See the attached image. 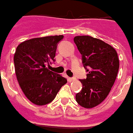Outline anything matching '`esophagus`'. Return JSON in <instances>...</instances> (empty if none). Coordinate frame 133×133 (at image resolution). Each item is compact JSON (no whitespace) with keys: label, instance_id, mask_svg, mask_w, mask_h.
<instances>
[{"label":"esophagus","instance_id":"1","mask_svg":"<svg viewBox=\"0 0 133 133\" xmlns=\"http://www.w3.org/2000/svg\"><path fill=\"white\" fill-rule=\"evenodd\" d=\"M75 80H76L75 77H68V81L69 82H73V81H75Z\"/></svg>","mask_w":133,"mask_h":133}]
</instances>
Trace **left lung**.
Segmentation results:
<instances>
[{"mask_svg": "<svg viewBox=\"0 0 133 133\" xmlns=\"http://www.w3.org/2000/svg\"><path fill=\"white\" fill-rule=\"evenodd\" d=\"M74 41L88 72L86 79H80L82 89L76 94V100L83 108H94L106 98L116 81L119 68L118 54L109 44L90 36H76Z\"/></svg>", "mask_w": 133, "mask_h": 133, "instance_id": "left-lung-1", "label": "left lung"}]
</instances>
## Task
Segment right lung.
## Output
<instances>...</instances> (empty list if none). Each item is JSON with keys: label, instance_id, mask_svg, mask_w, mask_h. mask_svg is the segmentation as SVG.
<instances>
[{"label": "right lung", "instance_id": "1", "mask_svg": "<svg viewBox=\"0 0 133 133\" xmlns=\"http://www.w3.org/2000/svg\"><path fill=\"white\" fill-rule=\"evenodd\" d=\"M63 35L25 40L17 47L14 56L17 79L27 98L37 105L51 102L67 79L48 70L55 61L58 43Z\"/></svg>", "mask_w": 133, "mask_h": 133}]
</instances>
